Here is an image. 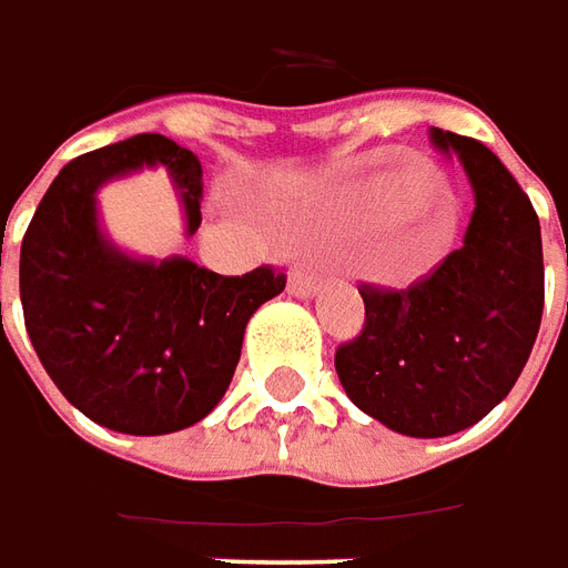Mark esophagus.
I'll use <instances>...</instances> for the list:
<instances>
[{"mask_svg":"<svg viewBox=\"0 0 568 568\" xmlns=\"http://www.w3.org/2000/svg\"><path fill=\"white\" fill-rule=\"evenodd\" d=\"M315 287L317 281L312 272H305V268H296L291 275V284H287V291L293 293V296H300V300H308V296H315Z\"/></svg>","mask_w":568,"mask_h":568,"instance_id":"34e87169","label":"esophagus"}]
</instances>
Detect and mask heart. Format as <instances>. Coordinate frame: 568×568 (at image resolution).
I'll return each mask as SVG.
<instances>
[{
    "label": "heart",
    "mask_w": 568,
    "mask_h": 568,
    "mask_svg": "<svg viewBox=\"0 0 568 568\" xmlns=\"http://www.w3.org/2000/svg\"><path fill=\"white\" fill-rule=\"evenodd\" d=\"M413 189H406L404 183H382V186L373 189V204L376 207H385V211H394V207H404L413 201Z\"/></svg>",
    "instance_id": "b5f03b06"
}]
</instances>
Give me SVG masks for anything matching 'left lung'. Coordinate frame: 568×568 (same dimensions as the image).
Listing matches in <instances>:
<instances>
[{
	"instance_id": "1",
	"label": "left lung",
	"mask_w": 568,
	"mask_h": 568,
	"mask_svg": "<svg viewBox=\"0 0 568 568\" xmlns=\"http://www.w3.org/2000/svg\"><path fill=\"white\" fill-rule=\"evenodd\" d=\"M432 146L458 155L474 189L462 247L409 291L364 284V329L336 352L352 404L406 437L465 432L501 404L545 308L532 201L484 143L432 128Z\"/></svg>"
}]
</instances>
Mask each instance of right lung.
I'll return each instance as SVG.
<instances>
[{
  "label": "right lung",
  "mask_w": 568,
  "mask_h": 568,
  "mask_svg": "<svg viewBox=\"0 0 568 568\" xmlns=\"http://www.w3.org/2000/svg\"><path fill=\"white\" fill-rule=\"evenodd\" d=\"M162 164L186 235L201 226V162L162 134L72 159L39 201L20 244V303L36 355L60 394L110 432H183L223 400L253 312L287 277L260 265L216 275L186 256L143 260L100 229L98 189Z\"/></svg>",
  "instance_id": "obj_1"
}]
</instances>
